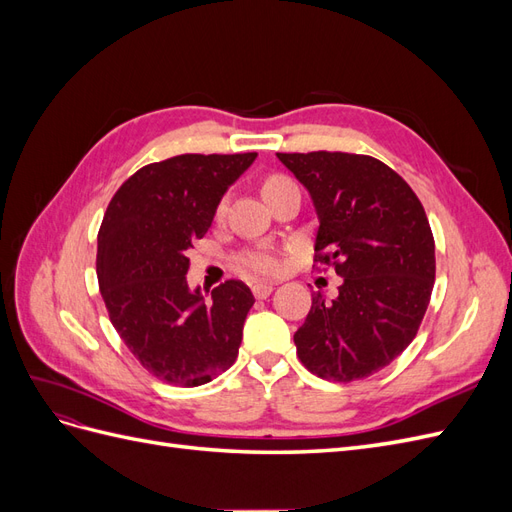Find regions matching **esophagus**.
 I'll list each match as a JSON object with an SVG mask.
<instances>
[{"label": "esophagus", "instance_id": "esophagus-1", "mask_svg": "<svg viewBox=\"0 0 512 512\" xmlns=\"http://www.w3.org/2000/svg\"><path fill=\"white\" fill-rule=\"evenodd\" d=\"M273 284H267V282H260V284H254L252 286V292H254V297L256 299H267L269 297V294L273 292Z\"/></svg>", "mask_w": 512, "mask_h": 512}]
</instances>
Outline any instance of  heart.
<instances>
[{
    "label": "heart",
    "mask_w": 512,
    "mask_h": 512,
    "mask_svg": "<svg viewBox=\"0 0 512 512\" xmlns=\"http://www.w3.org/2000/svg\"><path fill=\"white\" fill-rule=\"evenodd\" d=\"M286 183H292V179L282 173H271L262 179V194L267 196L269 192L282 188V185H286ZM222 211H224V203L218 205V213H222ZM235 269L245 275L267 277V275H275L282 269V260H280V254H277L273 247L256 245V247H247V250H243L235 256Z\"/></svg>",
    "instance_id": "1"
}]
</instances>
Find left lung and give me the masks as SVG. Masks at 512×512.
I'll return each instance as SVG.
<instances>
[{
	"mask_svg": "<svg viewBox=\"0 0 512 512\" xmlns=\"http://www.w3.org/2000/svg\"><path fill=\"white\" fill-rule=\"evenodd\" d=\"M312 194L316 269L333 267L339 297L312 294L294 333L301 363L322 380L369 378L408 348L436 280V243L421 200L384 162L344 151L277 153Z\"/></svg>",
	"mask_w": 512,
	"mask_h": 512,
	"instance_id": "left-lung-1",
	"label": "left lung"
}]
</instances>
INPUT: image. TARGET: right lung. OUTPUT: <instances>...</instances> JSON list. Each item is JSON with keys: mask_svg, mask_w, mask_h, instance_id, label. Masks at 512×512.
Returning a JSON list of instances; mask_svg holds the SVG:
<instances>
[{"mask_svg": "<svg viewBox=\"0 0 512 512\" xmlns=\"http://www.w3.org/2000/svg\"><path fill=\"white\" fill-rule=\"evenodd\" d=\"M256 156L183 153L147 164L106 207L96 273L108 318L136 361L166 384H207L237 361L252 290L226 280L207 305L185 273L192 243Z\"/></svg>", "mask_w": 512, "mask_h": 512, "instance_id": "right-lung-1", "label": "right lung"}]
</instances>
